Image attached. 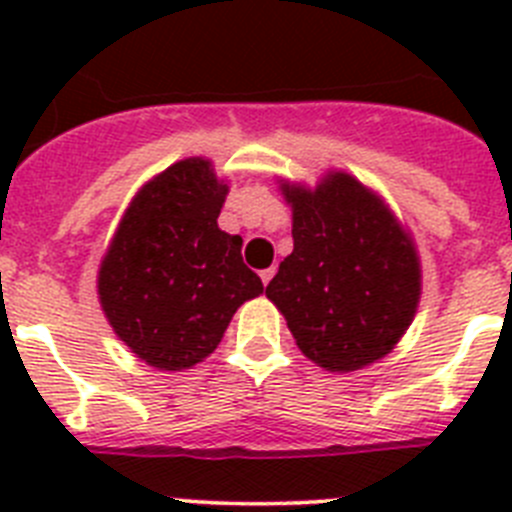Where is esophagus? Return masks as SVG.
I'll list each match as a JSON object with an SVG mask.
<instances>
[{"label":"esophagus","mask_w":512,"mask_h":512,"mask_svg":"<svg viewBox=\"0 0 512 512\" xmlns=\"http://www.w3.org/2000/svg\"><path fill=\"white\" fill-rule=\"evenodd\" d=\"M274 274H277V269H274V266H269V269H264V271H261V282L269 284L271 279H274Z\"/></svg>","instance_id":"34e87169"}]
</instances>
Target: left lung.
Wrapping results in <instances>:
<instances>
[{
  "label": "left lung",
  "mask_w": 512,
  "mask_h": 512,
  "mask_svg": "<svg viewBox=\"0 0 512 512\" xmlns=\"http://www.w3.org/2000/svg\"><path fill=\"white\" fill-rule=\"evenodd\" d=\"M292 207L295 248L266 287L297 348L325 372L384 359L420 302V256L390 205L346 174L315 187L279 179Z\"/></svg>",
  "instance_id": "8db88e82"
}]
</instances>
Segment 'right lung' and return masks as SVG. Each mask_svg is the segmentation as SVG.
<instances>
[{
	"label": "right lung",
	"instance_id": "obj_1",
	"mask_svg": "<svg viewBox=\"0 0 512 512\" xmlns=\"http://www.w3.org/2000/svg\"><path fill=\"white\" fill-rule=\"evenodd\" d=\"M228 184L192 156L148 179L120 217L97 274L115 336L153 369L182 372L223 341L243 302L264 292L241 235L217 228Z\"/></svg>",
	"mask_w": 512,
	"mask_h": 512
}]
</instances>
